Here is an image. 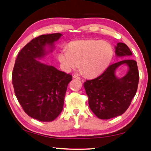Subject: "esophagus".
<instances>
[{
    "instance_id": "obj_1",
    "label": "esophagus",
    "mask_w": 151,
    "mask_h": 151,
    "mask_svg": "<svg viewBox=\"0 0 151 151\" xmlns=\"http://www.w3.org/2000/svg\"><path fill=\"white\" fill-rule=\"evenodd\" d=\"M73 77L74 78H76V79H78V80H80V79H81V78L80 77H79V76H77V75H73Z\"/></svg>"
}]
</instances>
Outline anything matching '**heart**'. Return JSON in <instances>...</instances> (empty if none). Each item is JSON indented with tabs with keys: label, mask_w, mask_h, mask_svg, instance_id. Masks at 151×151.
<instances>
[{
	"label": "heart",
	"mask_w": 151,
	"mask_h": 151,
	"mask_svg": "<svg viewBox=\"0 0 151 151\" xmlns=\"http://www.w3.org/2000/svg\"><path fill=\"white\" fill-rule=\"evenodd\" d=\"M113 56L110 43L99 40H77L69 43L67 49H62L58 58L63 69L77 68L87 76H96L106 69Z\"/></svg>",
	"instance_id": "b5f03b06"
}]
</instances>
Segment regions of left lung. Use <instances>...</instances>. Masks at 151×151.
<instances>
[{
	"label": "left lung",
	"mask_w": 151,
	"mask_h": 151,
	"mask_svg": "<svg viewBox=\"0 0 151 151\" xmlns=\"http://www.w3.org/2000/svg\"><path fill=\"white\" fill-rule=\"evenodd\" d=\"M115 53L117 57H124L126 59L112 64L100 76L84 83L89 107L101 119H112L123 114L137 91L139 73L136 61L129 58L132 55L131 50L124 43L119 42ZM123 63L129 66V71L122 78H116L115 70Z\"/></svg>",
	"instance_id": "obj_1"
}]
</instances>
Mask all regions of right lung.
I'll return each instance as SVG.
<instances>
[{"label":"right lung","mask_w":151,"mask_h":151,"mask_svg":"<svg viewBox=\"0 0 151 151\" xmlns=\"http://www.w3.org/2000/svg\"><path fill=\"white\" fill-rule=\"evenodd\" d=\"M62 36L60 33L43 35L26 45L17 57L12 75L15 95L24 111L42 122L54 121L63 111L70 74L54 66L41 63L36 58L47 54L45 47L51 48Z\"/></svg>","instance_id":"add662e5"}]
</instances>
